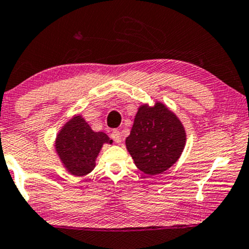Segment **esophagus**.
<instances>
[{
    "mask_svg": "<svg viewBox=\"0 0 249 249\" xmlns=\"http://www.w3.org/2000/svg\"><path fill=\"white\" fill-rule=\"evenodd\" d=\"M110 137H112V139L114 140L115 143H118V144L121 143L122 139H121V134H120L119 130H113L112 134H110Z\"/></svg>",
    "mask_w": 249,
    "mask_h": 249,
    "instance_id": "34e87169",
    "label": "esophagus"
}]
</instances>
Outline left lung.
Instances as JSON below:
<instances>
[{
  "label": "left lung",
  "instance_id": "obj_1",
  "mask_svg": "<svg viewBox=\"0 0 249 249\" xmlns=\"http://www.w3.org/2000/svg\"><path fill=\"white\" fill-rule=\"evenodd\" d=\"M186 144L182 124L164 104L142 105L135 116L125 146L135 165L145 174L155 176L176 164Z\"/></svg>",
  "mask_w": 249,
  "mask_h": 249
}]
</instances>
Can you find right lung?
Returning <instances> with one entry per match:
<instances>
[{
    "label": "right lung",
    "mask_w": 249,
    "mask_h": 249,
    "mask_svg": "<svg viewBox=\"0 0 249 249\" xmlns=\"http://www.w3.org/2000/svg\"><path fill=\"white\" fill-rule=\"evenodd\" d=\"M112 142L105 133H96L81 115H76L57 134L55 149L67 171L73 176L83 177L96 166L103 144Z\"/></svg>",
    "instance_id": "1"
}]
</instances>
